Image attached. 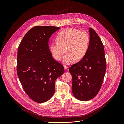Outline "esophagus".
Here are the masks:
<instances>
[{"label": "esophagus", "instance_id": "34e87169", "mask_svg": "<svg viewBox=\"0 0 124 124\" xmlns=\"http://www.w3.org/2000/svg\"><path fill=\"white\" fill-rule=\"evenodd\" d=\"M63 67H64V68L65 70H66L67 69V67L66 65H63Z\"/></svg>", "mask_w": 124, "mask_h": 124}]
</instances>
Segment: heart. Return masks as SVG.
Returning a JSON list of instances; mask_svg holds the SVG:
<instances>
[{
  "instance_id": "1",
  "label": "heart",
  "mask_w": 124,
  "mask_h": 124,
  "mask_svg": "<svg viewBox=\"0 0 124 124\" xmlns=\"http://www.w3.org/2000/svg\"><path fill=\"white\" fill-rule=\"evenodd\" d=\"M57 42H52L50 51L53 58L60 61L64 53L62 62L69 64L76 60L80 61L86 55L89 46V37L84 31L75 28H66L57 36Z\"/></svg>"
}]
</instances>
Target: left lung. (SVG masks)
<instances>
[{"label": "left lung", "mask_w": 124, "mask_h": 124, "mask_svg": "<svg viewBox=\"0 0 124 124\" xmlns=\"http://www.w3.org/2000/svg\"><path fill=\"white\" fill-rule=\"evenodd\" d=\"M89 46L85 57L69 69L72 77V93L78 100L88 101L95 97L103 84L106 70L103 44L98 34L89 28Z\"/></svg>", "instance_id": "1"}]
</instances>
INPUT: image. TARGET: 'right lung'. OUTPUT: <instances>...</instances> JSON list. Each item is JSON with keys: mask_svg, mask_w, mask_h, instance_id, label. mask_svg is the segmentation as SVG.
Here are the masks:
<instances>
[{"mask_svg": "<svg viewBox=\"0 0 124 124\" xmlns=\"http://www.w3.org/2000/svg\"><path fill=\"white\" fill-rule=\"evenodd\" d=\"M59 27L39 26L23 37L18 49L17 74L22 87L37 103H44L53 96L55 82L64 73L63 66L53 58L48 41Z\"/></svg>", "mask_w": 124, "mask_h": 124, "instance_id": "add662e5", "label": "right lung"}]
</instances>
